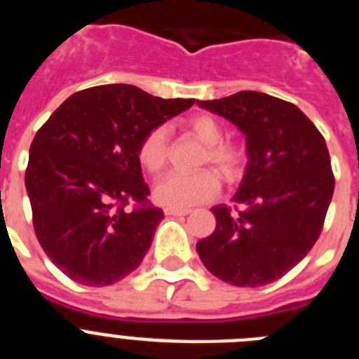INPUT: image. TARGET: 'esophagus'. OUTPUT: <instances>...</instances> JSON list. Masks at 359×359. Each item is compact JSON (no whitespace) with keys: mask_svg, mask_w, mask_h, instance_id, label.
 Instances as JSON below:
<instances>
[{"mask_svg":"<svg viewBox=\"0 0 359 359\" xmlns=\"http://www.w3.org/2000/svg\"><path fill=\"white\" fill-rule=\"evenodd\" d=\"M165 214L167 215H189L190 214V208H165Z\"/></svg>","mask_w":359,"mask_h":359,"instance_id":"esophagus-1","label":"esophagus"}]
</instances>
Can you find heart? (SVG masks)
I'll return each instance as SVG.
<instances>
[{"label": "heart", "instance_id": "b5f03b06", "mask_svg": "<svg viewBox=\"0 0 359 359\" xmlns=\"http://www.w3.org/2000/svg\"><path fill=\"white\" fill-rule=\"evenodd\" d=\"M187 131L203 144L199 165H212L224 182H236L243 170L244 151L233 142H226L223 126L212 115H196L187 120ZM138 161L147 172L160 174L169 161V133L163 126L152 128L144 135L136 149ZM219 180L212 170L192 174L170 172L154 187V198L169 208H189L215 198Z\"/></svg>", "mask_w": 359, "mask_h": 359}]
</instances>
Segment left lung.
<instances>
[{"label": "left lung", "instance_id": "obj_1", "mask_svg": "<svg viewBox=\"0 0 359 359\" xmlns=\"http://www.w3.org/2000/svg\"><path fill=\"white\" fill-rule=\"evenodd\" d=\"M198 104L236 123L246 136L248 165L233 201L212 208L215 230L198 241L205 268L231 286L278 280L302 261L322 233L334 192L327 145L294 104L239 91Z\"/></svg>", "mask_w": 359, "mask_h": 359}]
</instances>
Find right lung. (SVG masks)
I'll return each instance as SVG.
<instances>
[{
  "label": "right lung",
  "instance_id": "obj_1",
  "mask_svg": "<svg viewBox=\"0 0 359 359\" xmlns=\"http://www.w3.org/2000/svg\"><path fill=\"white\" fill-rule=\"evenodd\" d=\"M192 104L129 84L95 86L66 98L37 131L25 174L32 221L66 277L100 287L140 266L163 212L149 203L136 149Z\"/></svg>",
  "mask_w": 359,
  "mask_h": 359
}]
</instances>
